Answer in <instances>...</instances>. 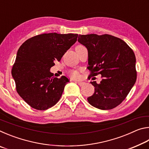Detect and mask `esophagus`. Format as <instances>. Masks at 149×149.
Listing matches in <instances>:
<instances>
[{
    "mask_svg": "<svg viewBox=\"0 0 149 149\" xmlns=\"http://www.w3.org/2000/svg\"><path fill=\"white\" fill-rule=\"evenodd\" d=\"M77 84L79 85V86H83V85L85 84V83L82 82V81H79V82H77Z\"/></svg>",
    "mask_w": 149,
    "mask_h": 149,
    "instance_id": "1",
    "label": "esophagus"
}]
</instances>
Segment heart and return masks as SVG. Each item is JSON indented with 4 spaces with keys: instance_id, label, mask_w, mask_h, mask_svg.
Wrapping results in <instances>:
<instances>
[{
    "instance_id": "heart-1",
    "label": "heart",
    "mask_w": 149,
    "mask_h": 149,
    "mask_svg": "<svg viewBox=\"0 0 149 149\" xmlns=\"http://www.w3.org/2000/svg\"><path fill=\"white\" fill-rule=\"evenodd\" d=\"M70 76H71L72 78H78L79 77V73L76 71H72L70 73Z\"/></svg>"
}]
</instances>
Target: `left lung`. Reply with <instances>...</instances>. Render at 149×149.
Listing matches in <instances>:
<instances>
[{
	"mask_svg": "<svg viewBox=\"0 0 149 149\" xmlns=\"http://www.w3.org/2000/svg\"><path fill=\"white\" fill-rule=\"evenodd\" d=\"M78 41L88 50L90 77L100 74V84L91 81L95 93L87 98L91 105L100 110H110L120 104L137 79L136 58L125 41L104 34L79 35Z\"/></svg>",
	"mask_w": 149,
	"mask_h": 149,
	"instance_id": "8db88e82",
	"label": "left lung"
}]
</instances>
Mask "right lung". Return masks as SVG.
Masks as SVG:
<instances>
[{"instance_id":"obj_1","label":"right lung","mask_w":149,"mask_h":149,"mask_svg":"<svg viewBox=\"0 0 149 149\" xmlns=\"http://www.w3.org/2000/svg\"><path fill=\"white\" fill-rule=\"evenodd\" d=\"M77 34L43 33L27 39L17 50L12 69L16 91L33 108L45 110L58 102L69 82L52 77L50 68L77 41Z\"/></svg>"}]
</instances>
